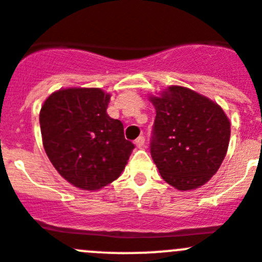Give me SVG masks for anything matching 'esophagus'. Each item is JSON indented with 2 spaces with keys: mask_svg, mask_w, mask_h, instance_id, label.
Here are the masks:
<instances>
[{
  "mask_svg": "<svg viewBox=\"0 0 262 262\" xmlns=\"http://www.w3.org/2000/svg\"><path fill=\"white\" fill-rule=\"evenodd\" d=\"M144 142H146L144 141V137L141 136L136 139V142H134V143H136V146L138 147V148H142V147L144 146Z\"/></svg>",
  "mask_w": 262,
  "mask_h": 262,
  "instance_id": "1",
  "label": "esophagus"
}]
</instances>
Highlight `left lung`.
<instances>
[{"instance_id":"1","label":"left lung","mask_w":262,"mask_h":262,"mask_svg":"<svg viewBox=\"0 0 262 262\" xmlns=\"http://www.w3.org/2000/svg\"><path fill=\"white\" fill-rule=\"evenodd\" d=\"M151 101L156 119L149 149L162 179L179 190L204 185L227 155L229 119L217 103L179 85Z\"/></svg>"}]
</instances>
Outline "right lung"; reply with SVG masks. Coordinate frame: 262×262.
Listing matches in <instances>:
<instances>
[{
    "label": "right lung",
    "instance_id": "obj_1",
    "mask_svg": "<svg viewBox=\"0 0 262 262\" xmlns=\"http://www.w3.org/2000/svg\"><path fill=\"white\" fill-rule=\"evenodd\" d=\"M110 95L98 88L52 93L39 113L43 147L62 178L96 190L120 177L134 148L120 120L107 115Z\"/></svg>",
    "mask_w": 262,
    "mask_h": 262
}]
</instances>
